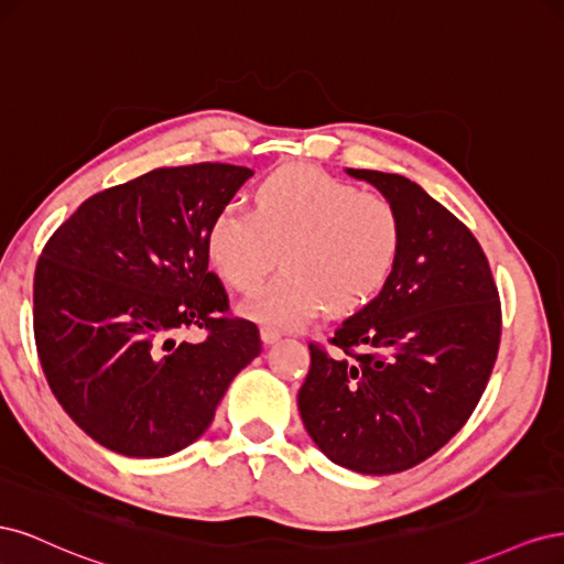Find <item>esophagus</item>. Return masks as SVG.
<instances>
[{
    "mask_svg": "<svg viewBox=\"0 0 564 564\" xmlns=\"http://www.w3.org/2000/svg\"><path fill=\"white\" fill-rule=\"evenodd\" d=\"M280 332L278 329H270V327H263L261 329V340H263V344L265 346H272V344H275V340H280Z\"/></svg>",
    "mask_w": 564,
    "mask_h": 564,
    "instance_id": "obj_1",
    "label": "esophagus"
}]
</instances>
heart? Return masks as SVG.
Here are the masks:
<instances>
[{
  "label": "heart",
  "mask_w": 564,
  "mask_h": 564,
  "mask_svg": "<svg viewBox=\"0 0 564 564\" xmlns=\"http://www.w3.org/2000/svg\"><path fill=\"white\" fill-rule=\"evenodd\" d=\"M402 218L379 193L311 166L280 169L253 193V209H218L207 256L232 289L256 286L282 256L284 270L261 284L240 313L275 329H296L324 303L350 311L377 296L395 270Z\"/></svg>",
  "instance_id": "b5f03b06"
}]
</instances>
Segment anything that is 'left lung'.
Listing matches in <instances>:
<instances>
[{"label":"left lung","instance_id":"obj_1","mask_svg":"<svg viewBox=\"0 0 564 564\" xmlns=\"http://www.w3.org/2000/svg\"><path fill=\"white\" fill-rule=\"evenodd\" d=\"M346 174L395 204L402 249L379 296L336 327L334 352L311 344L299 412L336 466L390 475L464 429L497 362L501 303L480 242L419 183Z\"/></svg>","mask_w":564,"mask_h":564}]
</instances>
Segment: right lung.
<instances>
[{"label":"right lung","instance_id":"right-lung-1","mask_svg":"<svg viewBox=\"0 0 564 564\" xmlns=\"http://www.w3.org/2000/svg\"><path fill=\"white\" fill-rule=\"evenodd\" d=\"M251 176L212 162L155 169L89 197L46 242L35 270L42 369L106 449L162 458L193 445L261 352L253 322L224 317L207 256L212 218ZM187 326L210 336L178 345Z\"/></svg>","mask_w":564,"mask_h":564}]
</instances>
